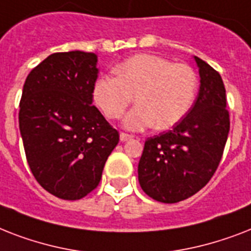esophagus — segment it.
<instances>
[{"label": "esophagus", "mask_w": 251, "mask_h": 251, "mask_svg": "<svg viewBox=\"0 0 251 251\" xmlns=\"http://www.w3.org/2000/svg\"><path fill=\"white\" fill-rule=\"evenodd\" d=\"M131 138H133V135H130V134H126V133L120 134V139H121L122 142L129 141V139H131Z\"/></svg>", "instance_id": "34e87169"}]
</instances>
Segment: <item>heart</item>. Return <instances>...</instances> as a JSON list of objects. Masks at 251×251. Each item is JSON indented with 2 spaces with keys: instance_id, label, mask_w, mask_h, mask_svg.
I'll use <instances>...</instances> for the list:
<instances>
[{
  "instance_id": "obj_1",
  "label": "heart",
  "mask_w": 251,
  "mask_h": 251,
  "mask_svg": "<svg viewBox=\"0 0 251 251\" xmlns=\"http://www.w3.org/2000/svg\"><path fill=\"white\" fill-rule=\"evenodd\" d=\"M114 73L117 76H102L95 83V102L106 117L118 120L135 98L138 105L124 122L130 130L175 126L190 110L198 91V76L190 65L156 54H135Z\"/></svg>"
}]
</instances>
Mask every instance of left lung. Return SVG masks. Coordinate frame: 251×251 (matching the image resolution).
I'll use <instances>...</instances> for the list:
<instances>
[{
	"instance_id": "1",
	"label": "left lung",
	"mask_w": 251,
	"mask_h": 251,
	"mask_svg": "<svg viewBox=\"0 0 251 251\" xmlns=\"http://www.w3.org/2000/svg\"><path fill=\"white\" fill-rule=\"evenodd\" d=\"M194 58L201 75L194 105L173 129L147 138L138 165L141 187L157 202L177 203L206 186L228 139L230 120L222 76Z\"/></svg>"
}]
</instances>
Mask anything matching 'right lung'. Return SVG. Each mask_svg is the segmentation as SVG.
<instances>
[{
    "label": "right lung",
    "mask_w": 251,
    "mask_h": 251,
    "mask_svg": "<svg viewBox=\"0 0 251 251\" xmlns=\"http://www.w3.org/2000/svg\"><path fill=\"white\" fill-rule=\"evenodd\" d=\"M98 56L53 53L33 68L19 102L25 157L36 181L57 198L82 199L98 187L120 134L92 104Z\"/></svg>",
    "instance_id": "1"
}]
</instances>
